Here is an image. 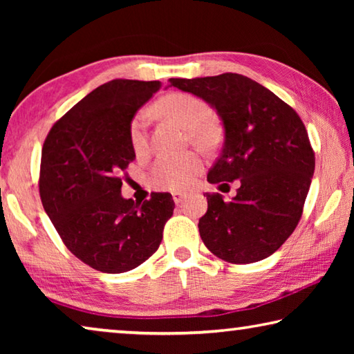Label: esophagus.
Here are the masks:
<instances>
[{
    "label": "esophagus",
    "instance_id": "1",
    "mask_svg": "<svg viewBox=\"0 0 354 354\" xmlns=\"http://www.w3.org/2000/svg\"><path fill=\"white\" fill-rule=\"evenodd\" d=\"M184 200H185V194H181V192H175V194H173V201H175L176 205L183 203Z\"/></svg>",
    "mask_w": 354,
    "mask_h": 354
}]
</instances>
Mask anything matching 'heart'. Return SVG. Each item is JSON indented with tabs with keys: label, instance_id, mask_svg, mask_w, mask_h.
Masks as SVG:
<instances>
[{
	"label": "heart",
	"instance_id": "obj_1",
	"mask_svg": "<svg viewBox=\"0 0 354 354\" xmlns=\"http://www.w3.org/2000/svg\"><path fill=\"white\" fill-rule=\"evenodd\" d=\"M154 109L158 113L171 118L179 127L187 129L190 139L201 148H211L215 143V131L211 127L214 111L205 101L189 93H171L160 98ZM148 113L137 112L129 124V140L136 154H142L148 148ZM203 170V160L196 154H185L181 158L160 156L149 170V184L156 189L185 190L194 183L195 176Z\"/></svg>",
	"mask_w": 354,
	"mask_h": 354
}]
</instances>
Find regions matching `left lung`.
Instances as JSON below:
<instances>
[{
    "label": "left lung",
    "instance_id": "1",
    "mask_svg": "<svg viewBox=\"0 0 354 354\" xmlns=\"http://www.w3.org/2000/svg\"><path fill=\"white\" fill-rule=\"evenodd\" d=\"M171 86L206 101L223 124V147L207 181L241 183L231 201L206 194L207 212L198 223L203 242L227 262L272 256L297 227L315 169L301 118L268 88L237 73L171 77Z\"/></svg>",
    "mask_w": 354,
    "mask_h": 354
}]
</instances>
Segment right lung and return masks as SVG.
I'll list each match as a JSON object with an SVG mask.
<instances>
[{"label":"right lung","mask_w":354,"mask_h":354,"mask_svg":"<svg viewBox=\"0 0 354 354\" xmlns=\"http://www.w3.org/2000/svg\"><path fill=\"white\" fill-rule=\"evenodd\" d=\"M159 81L113 80L76 103L41 148L40 198L71 253L95 270L123 273L145 262L173 215L170 194L142 205L122 196V171L136 159L129 124Z\"/></svg>","instance_id":"1"}]
</instances>
